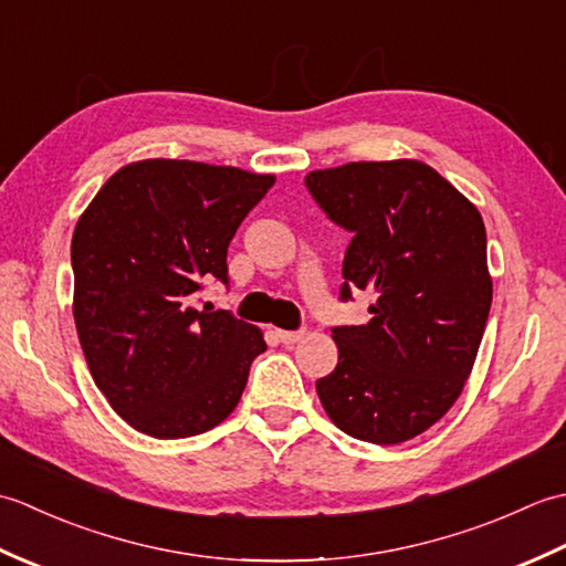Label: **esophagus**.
Segmentation results:
<instances>
[{"mask_svg": "<svg viewBox=\"0 0 566 566\" xmlns=\"http://www.w3.org/2000/svg\"><path fill=\"white\" fill-rule=\"evenodd\" d=\"M276 338H280L284 345H294L304 338V331H276Z\"/></svg>", "mask_w": 566, "mask_h": 566, "instance_id": "obj_1", "label": "esophagus"}]
</instances>
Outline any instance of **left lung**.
Returning a JSON list of instances; mask_svg holds the SVG:
<instances>
[{
	"label": "left lung",
	"instance_id": "left-lung-1",
	"mask_svg": "<svg viewBox=\"0 0 566 566\" xmlns=\"http://www.w3.org/2000/svg\"><path fill=\"white\" fill-rule=\"evenodd\" d=\"M306 187L353 233L340 296L375 294L365 326L333 328L338 367L318 399L357 440H411L460 399L482 345L494 294L482 213L411 158L314 170Z\"/></svg>",
	"mask_w": 566,
	"mask_h": 566
}]
</instances>
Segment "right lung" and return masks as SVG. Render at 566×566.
I'll use <instances>...</instances> for the list:
<instances>
[{"label":"right lung","mask_w":566,"mask_h":566,"mask_svg":"<svg viewBox=\"0 0 566 566\" xmlns=\"http://www.w3.org/2000/svg\"><path fill=\"white\" fill-rule=\"evenodd\" d=\"M274 175L148 158L116 170L72 233V316L99 391L130 428L175 440L233 413L262 331L195 306L228 282V243Z\"/></svg>","instance_id":"obj_1"}]
</instances>
